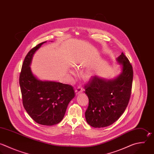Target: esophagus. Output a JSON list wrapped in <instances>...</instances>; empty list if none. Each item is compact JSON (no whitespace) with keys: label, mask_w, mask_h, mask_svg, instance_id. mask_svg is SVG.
<instances>
[{"label":"esophagus","mask_w":154,"mask_h":154,"mask_svg":"<svg viewBox=\"0 0 154 154\" xmlns=\"http://www.w3.org/2000/svg\"><path fill=\"white\" fill-rule=\"evenodd\" d=\"M82 91H83L82 88L80 86H78V87L75 89V93H76V94H79V93H82Z\"/></svg>","instance_id":"esophagus-1"}]
</instances>
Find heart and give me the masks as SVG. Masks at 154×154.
<instances>
[{"label":"heart","mask_w":154,"mask_h":154,"mask_svg":"<svg viewBox=\"0 0 154 154\" xmlns=\"http://www.w3.org/2000/svg\"><path fill=\"white\" fill-rule=\"evenodd\" d=\"M70 73H72V74H74L75 73V72L73 71V70H70ZM92 75H93V73H92V72L91 71V70H87L86 72H85V77L86 78H90L91 76H92Z\"/></svg>","instance_id":"b5f03b06"}]
</instances>
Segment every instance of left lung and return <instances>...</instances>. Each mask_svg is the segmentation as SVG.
<instances>
[{
  "mask_svg": "<svg viewBox=\"0 0 154 154\" xmlns=\"http://www.w3.org/2000/svg\"><path fill=\"white\" fill-rule=\"evenodd\" d=\"M122 72L116 79L105 80L95 76L85 85L89 103L85 116L94 128H103L117 121L126 109L131 94L132 67L122 52L117 58Z\"/></svg>",
  "mask_w": 154,
  "mask_h": 154,
  "instance_id": "1",
  "label": "left lung"
}]
</instances>
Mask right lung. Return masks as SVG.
Listing matches in <instances>:
<instances>
[{"mask_svg": "<svg viewBox=\"0 0 154 154\" xmlns=\"http://www.w3.org/2000/svg\"><path fill=\"white\" fill-rule=\"evenodd\" d=\"M46 42L37 45L26 55L19 84L23 105L28 114L35 122L52 126L63 120L69 103L75 97V92L70 85L42 81L32 74L30 65L33 55Z\"/></svg>", "mask_w": 154, "mask_h": 154, "instance_id": "1", "label": "right lung"}]
</instances>
